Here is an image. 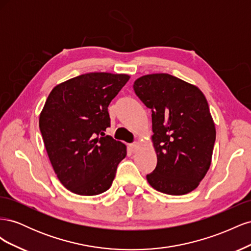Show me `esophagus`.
Listing matches in <instances>:
<instances>
[{"instance_id":"34e87169","label":"esophagus","mask_w":251,"mask_h":251,"mask_svg":"<svg viewBox=\"0 0 251 251\" xmlns=\"http://www.w3.org/2000/svg\"><path fill=\"white\" fill-rule=\"evenodd\" d=\"M128 148H130V150L133 151V153H135V151H137L139 150V143L138 142H135V143H132L128 146Z\"/></svg>"}]
</instances>
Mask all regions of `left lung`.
I'll use <instances>...</instances> for the list:
<instances>
[{
  "label": "left lung",
  "instance_id": "left-lung-1",
  "mask_svg": "<svg viewBox=\"0 0 251 251\" xmlns=\"http://www.w3.org/2000/svg\"><path fill=\"white\" fill-rule=\"evenodd\" d=\"M133 87L151 111L157 165L148 182L168 195L193 192L209 170L216 140L206 98L197 86L168 73L143 75Z\"/></svg>",
  "mask_w": 251,
  "mask_h": 251
}]
</instances>
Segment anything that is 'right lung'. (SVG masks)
<instances>
[{"label": "right lung", "instance_id": "add662e5", "mask_svg": "<svg viewBox=\"0 0 251 251\" xmlns=\"http://www.w3.org/2000/svg\"><path fill=\"white\" fill-rule=\"evenodd\" d=\"M130 75L92 72L68 79L50 92L40 114L45 148L58 180L80 196L111 187L126 147L104 131L108 107Z\"/></svg>", "mask_w": 251, "mask_h": 251}]
</instances>
